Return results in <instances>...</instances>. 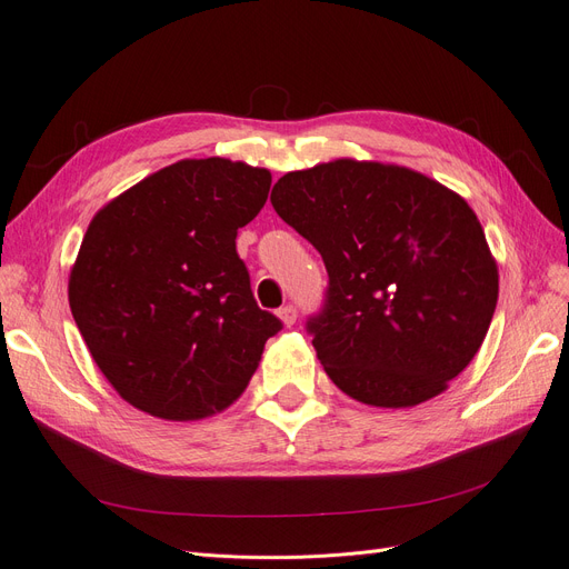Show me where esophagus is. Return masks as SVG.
Masks as SVG:
<instances>
[{
  "mask_svg": "<svg viewBox=\"0 0 569 569\" xmlns=\"http://www.w3.org/2000/svg\"><path fill=\"white\" fill-rule=\"evenodd\" d=\"M278 316H280V320L287 325V327H291L297 322V306H282L280 311H278Z\"/></svg>",
  "mask_w": 569,
  "mask_h": 569,
  "instance_id": "1",
  "label": "esophagus"
}]
</instances>
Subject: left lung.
<instances>
[{"mask_svg":"<svg viewBox=\"0 0 569 569\" xmlns=\"http://www.w3.org/2000/svg\"><path fill=\"white\" fill-rule=\"evenodd\" d=\"M270 201L322 256L330 280L306 332L343 393L408 408L468 368L498 270L465 199L416 170L339 159L282 176Z\"/></svg>","mask_w":569,"mask_h":569,"instance_id":"left-lung-1","label":"left lung"}]
</instances>
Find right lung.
I'll return each mask as SVG.
<instances>
[{"label":"right lung","mask_w":569,"mask_h":569,"mask_svg":"<svg viewBox=\"0 0 569 569\" xmlns=\"http://www.w3.org/2000/svg\"><path fill=\"white\" fill-rule=\"evenodd\" d=\"M268 189L266 168L178 161L90 222L68 301L94 363L134 408L199 420L247 389L282 330L258 308L234 244Z\"/></svg>","instance_id":"obj_1"}]
</instances>
